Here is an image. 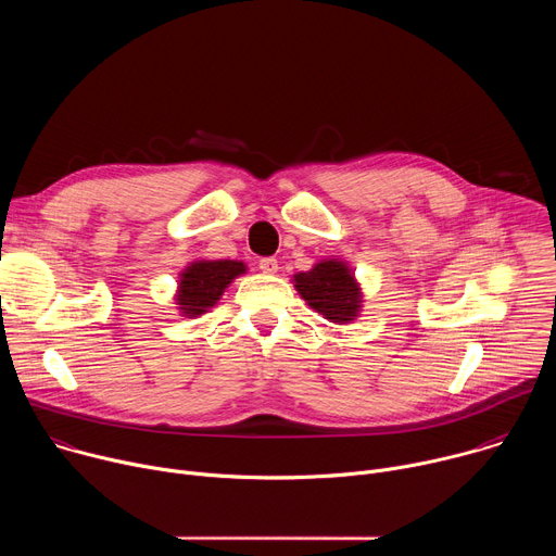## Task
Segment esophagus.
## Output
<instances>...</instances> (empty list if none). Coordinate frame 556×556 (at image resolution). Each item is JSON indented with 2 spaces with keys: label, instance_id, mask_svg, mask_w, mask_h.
Returning a JSON list of instances; mask_svg holds the SVG:
<instances>
[{
  "label": "esophagus",
  "instance_id": "obj_1",
  "mask_svg": "<svg viewBox=\"0 0 556 556\" xmlns=\"http://www.w3.org/2000/svg\"><path fill=\"white\" fill-rule=\"evenodd\" d=\"M260 270L264 275H275L279 270V264L275 257H264V260H260Z\"/></svg>",
  "mask_w": 556,
  "mask_h": 556
}]
</instances>
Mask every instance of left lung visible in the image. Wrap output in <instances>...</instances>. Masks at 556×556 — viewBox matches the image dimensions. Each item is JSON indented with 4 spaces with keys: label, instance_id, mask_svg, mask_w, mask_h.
<instances>
[{
    "label": "left lung",
    "instance_id": "obj_1",
    "mask_svg": "<svg viewBox=\"0 0 556 556\" xmlns=\"http://www.w3.org/2000/svg\"><path fill=\"white\" fill-rule=\"evenodd\" d=\"M294 290L324 319L337 326L354 324L363 309V290L348 262L319 260L309 270L292 275Z\"/></svg>",
    "mask_w": 556,
    "mask_h": 556
}]
</instances>
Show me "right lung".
<instances>
[{
    "mask_svg": "<svg viewBox=\"0 0 556 556\" xmlns=\"http://www.w3.org/2000/svg\"><path fill=\"white\" fill-rule=\"evenodd\" d=\"M249 266L237 260H193L178 275V290L174 294L180 316L198 319L222 299L224 290L247 275Z\"/></svg>",
    "mask_w": 556,
    "mask_h": 556,
    "instance_id": "1",
    "label": "right lung"
}]
</instances>
